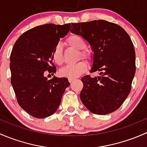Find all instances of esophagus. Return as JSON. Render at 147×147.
<instances>
[{
	"label": "esophagus",
	"instance_id": "1",
	"mask_svg": "<svg viewBox=\"0 0 147 147\" xmlns=\"http://www.w3.org/2000/svg\"><path fill=\"white\" fill-rule=\"evenodd\" d=\"M75 80V79H74V78H68V80H69V82L70 83H72Z\"/></svg>",
	"mask_w": 147,
	"mask_h": 147
}]
</instances>
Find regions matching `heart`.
Listing matches in <instances>:
<instances>
[{
  "label": "heart",
  "instance_id": "1",
  "mask_svg": "<svg viewBox=\"0 0 147 147\" xmlns=\"http://www.w3.org/2000/svg\"><path fill=\"white\" fill-rule=\"evenodd\" d=\"M67 42L69 46L77 49L80 51L81 57L87 60L90 59V53L87 50H84L86 47V42L81 36L78 35H72L67 39ZM52 58L57 65H61L63 62L62 47L60 44L54 47ZM87 68V63L84 61H80L73 65H68L60 69L59 74L61 77L67 78H75L84 73Z\"/></svg>",
  "mask_w": 147,
  "mask_h": 147
}]
</instances>
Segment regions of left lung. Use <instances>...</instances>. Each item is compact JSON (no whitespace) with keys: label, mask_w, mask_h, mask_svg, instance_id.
<instances>
[{"label":"left lung","mask_w":147,"mask_h":147,"mask_svg":"<svg viewBox=\"0 0 147 147\" xmlns=\"http://www.w3.org/2000/svg\"><path fill=\"white\" fill-rule=\"evenodd\" d=\"M71 27V32L85 39L94 53L90 72H100L94 78H82L81 101L92 113H112L128 97L135 75V50L131 38L121 26L107 20L72 23Z\"/></svg>","instance_id":"left-lung-1"}]
</instances>
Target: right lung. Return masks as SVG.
<instances>
[{
  "label": "right lung",
  "mask_w": 147,
  "mask_h": 147,
  "mask_svg": "<svg viewBox=\"0 0 147 147\" xmlns=\"http://www.w3.org/2000/svg\"><path fill=\"white\" fill-rule=\"evenodd\" d=\"M69 27L70 23L36 26L22 34L13 47L10 57L12 86L20 107L35 118L53 115L69 85L66 78L54 76L48 80L45 76L47 70L52 75L56 72L52 54Z\"/></svg>",
  "instance_id": "obj_1"
}]
</instances>
